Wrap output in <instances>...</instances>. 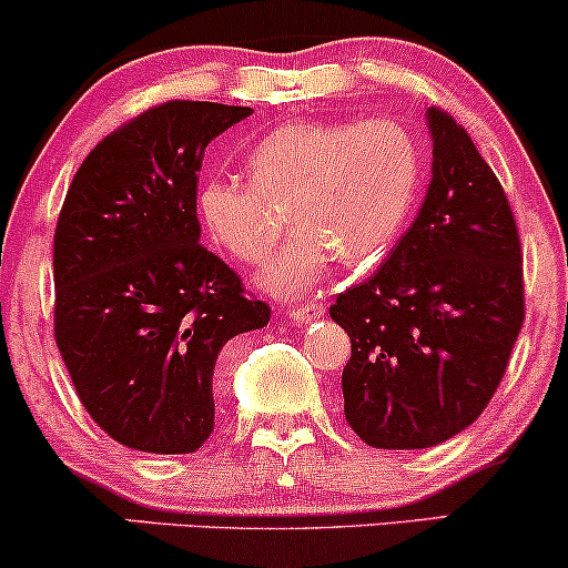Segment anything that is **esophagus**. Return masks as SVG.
<instances>
[{"label": "esophagus", "mask_w": 568, "mask_h": 568, "mask_svg": "<svg viewBox=\"0 0 568 568\" xmlns=\"http://www.w3.org/2000/svg\"><path fill=\"white\" fill-rule=\"evenodd\" d=\"M293 323H312V320H320L325 317V306L323 304H304V306H296V310H288L285 312Z\"/></svg>", "instance_id": "34e87169"}]
</instances>
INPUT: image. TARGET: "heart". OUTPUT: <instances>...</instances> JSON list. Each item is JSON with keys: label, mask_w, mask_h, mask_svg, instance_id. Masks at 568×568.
Returning a JSON list of instances; mask_svg holds the SVG:
<instances>
[{"label": "heart", "mask_w": 568, "mask_h": 568, "mask_svg": "<svg viewBox=\"0 0 568 568\" xmlns=\"http://www.w3.org/2000/svg\"><path fill=\"white\" fill-rule=\"evenodd\" d=\"M248 182L209 174L195 187V216L235 262L258 264L275 245L288 206L296 230L258 275L275 296L296 298L320 283L331 258L381 256L413 209L420 148L394 119L288 121L245 150Z\"/></svg>", "instance_id": "1"}]
</instances>
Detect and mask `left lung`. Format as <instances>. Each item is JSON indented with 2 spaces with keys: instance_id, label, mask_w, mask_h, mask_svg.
I'll list each match as a JSON object with an SVG mask.
<instances>
[{
  "instance_id": "8db88e82",
  "label": "left lung",
  "mask_w": 568,
  "mask_h": 568,
  "mask_svg": "<svg viewBox=\"0 0 568 568\" xmlns=\"http://www.w3.org/2000/svg\"><path fill=\"white\" fill-rule=\"evenodd\" d=\"M432 184L384 266L338 293L349 333L341 375L354 434L378 449H426L481 415L524 323L521 243L505 190L466 129L428 108Z\"/></svg>"
}]
</instances>
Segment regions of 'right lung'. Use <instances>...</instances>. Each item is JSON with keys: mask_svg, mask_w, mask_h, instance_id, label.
I'll list each match as a JSON object with an SVG mask.
<instances>
[{"mask_svg": "<svg viewBox=\"0 0 568 568\" xmlns=\"http://www.w3.org/2000/svg\"><path fill=\"white\" fill-rule=\"evenodd\" d=\"M251 108L172 100L87 155L54 230V341L81 405L140 453H195L214 432V367L270 306L201 245L203 150Z\"/></svg>", "mask_w": 568, "mask_h": 568, "instance_id": "right-lung-1", "label": "right lung"}]
</instances>
